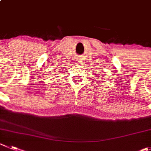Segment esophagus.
<instances>
[{
    "label": "esophagus",
    "instance_id": "obj_1",
    "mask_svg": "<svg viewBox=\"0 0 151 151\" xmlns=\"http://www.w3.org/2000/svg\"><path fill=\"white\" fill-rule=\"evenodd\" d=\"M83 59H81V58H79V59H77V62H81V61H82Z\"/></svg>",
    "mask_w": 151,
    "mask_h": 151
}]
</instances>
